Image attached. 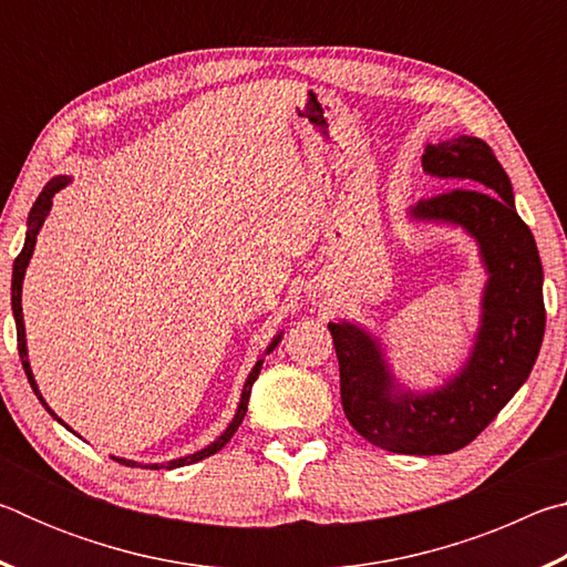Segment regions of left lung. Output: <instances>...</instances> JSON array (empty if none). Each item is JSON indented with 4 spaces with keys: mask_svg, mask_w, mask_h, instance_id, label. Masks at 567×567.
Returning <instances> with one entry per match:
<instances>
[{
    "mask_svg": "<svg viewBox=\"0 0 567 567\" xmlns=\"http://www.w3.org/2000/svg\"><path fill=\"white\" fill-rule=\"evenodd\" d=\"M422 169L443 195L408 209L410 223L460 227L475 239L487 280L465 362L433 390H410L392 372L385 344L358 322H330L340 398L350 425L400 455H447L491 425L530 375L545 334L543 265L515 209L511 177L483 140L460 134L427 145Z\"/></svg>",
    "mask_w": 567,
    "mask_h": 567,
    "instance_id": "obj_1",
    "label": "left lung"
}]
</instances>
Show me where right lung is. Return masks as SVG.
<instances>
[{"instance_id": "1", "label": "right lung", "mask_w": 567, "mask_h": 567, "mask_svg": "<svg viewBox=\"0 0 567 567\" xmlns=\"http://www.w3.org/2000/svg\"><path fill=\"white\" fill-rule=\"evenodd\" d=\"M70 177L66 175H60V177H52L50 182H47L44 185V189L40 192V197H37V203L32 205V209H30V217H27V237H24V247H22V252L17 255V260H14V270H12V312H14V322H17V342H19V358H22V368H24V375H27V380H30V385H32V390H34V395L40 398V402L44 405V410L50 412V415L56 420V422H62L60 417L54 415V410L47 405V400L42 398V392H40V388H37V380H34V375H32V364H30V354H27V332H24V315H22V282H24V272H27V265H30V260H32V255H34V245H37V235H40V229H42V225H44V219H47V215H50V209H52V197L56 195V192L60 189H64L66 185H70ZM282 340V330L275 334L272 338V342L267 344V350H265V354H270L275 348H277V342ZM265 354L260 360L255 362V368L249 370V375H247V380H245V388H243V395H239V405H237V410H235V417L229 420V425L225 427V433L219 435L215 443H209L207 447H203V450H197V453H192V455H185V457H177V460H169V463H152V465H145V463H134V460H127V457H114L117 460V463H122V465H127V467H147V470H159V467H165V470H175V467H185V465H192V463H199V460H205V457H209V455H215L217 450H223L227 443H229V437H233L235 433H237V427L243 425V420H245V412H247V402H249V392H252V385H255V380H257V375H260V370H262V362H265ZM64 425V422H62ZM66 430H72L70 425H64ZM74 433V430H72Z\"/></svg>"}]
</instances>
